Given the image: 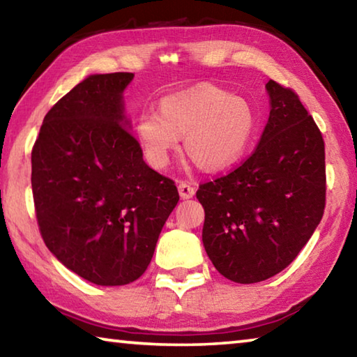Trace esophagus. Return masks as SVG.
I'll return each instance as SVG.
<instances>
[{"instance_id": "esophagus-1", "label": "esophagus", "mask_w": 357, "mask_h": 357, "mask_svg": "<svg viewBox=\"0 0 357 357\" xmlns=\"http://www.w3.org/2000/svg\"><path fill=\"white\" fill-rule=\"evenodd\" d=\"M178 190H179L181 198H184V200L195 195V187H193L190 183H185V181H181L178 184Z\"/></svg>"}]
</instances>
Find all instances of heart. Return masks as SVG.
Masks as SVG:
<instances>
[{
	"mask_svg": "<svg viewBox=\"0 0 357 357\" xmlns=\"http://www.w3.org/2000/svg\"><path fill=\"white\" fill-rule=\"evenodd\" d=\"M258 119L250 102L215 86H198L160 100L159 112L143 110L135 134L154 168L170 164L184 137V149L206 172L223 170L245 154Z\"/></svg>",
	"mask_w": 357,
	"mask_h": 357,
	"instance_id": "1",
	"label": "heart"
}]
</instances>
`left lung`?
<instances>
[{"instance_id":"1","label":"left lung","mask_w":357,"mask_h":357,"mask_svg":"<svg viewBox=\"0 0 357 357\" xmlns=\"http://www.w3.org/2000/svg\"><path fill=\"white\" fill-rule=\"evenodd\" d=\"M268 124L238 168L200 184L203 245L228 280L257 283L298 257L326 206L324 140L291 88L269 80Z\"/></svg>"}]
</instances>
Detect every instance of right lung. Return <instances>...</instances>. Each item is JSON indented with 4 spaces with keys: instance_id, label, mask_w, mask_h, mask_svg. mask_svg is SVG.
<instances>
[{
    "instance_id": "1",
    "label": "right lung",
    "mask_w": 357,
    "mask_h": 357,
    "mask_svg": "<svg viewBox=\"0 0 357 357\" xmlns=\"http://www.w3.org/2000/svg\"><path fill=\"white\" fill-rule=\"evenodd\" d=\"M132 78L114 72L78 83L48 110L31 151L42 239L66 268L102 287L142 277L179 200L128 129L123 91Z\"/></svg>"
}]
</instances>
